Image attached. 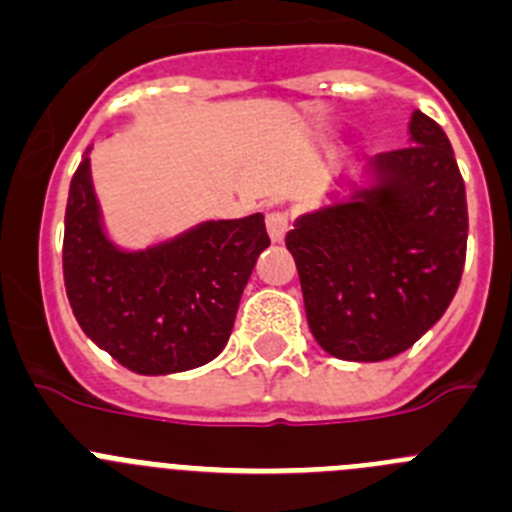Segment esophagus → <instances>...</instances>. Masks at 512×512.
I'll return each mask as SVG.
<instances>
[{"label":"esophagus","mask_w":512,"mask_h":512,"mask_svg":"<svg viewBox=\"0 0 512 512\" xmlns=\"http://www.w3.org/2000/svg\"><path fill=\"white\" fill-rule=\"evenodd\" d=\"M265 224L270 239H273V242H283L285 234H288L290 229V216L285 214V211H270V214L265 216Z\"/></svg>","instance_id":"esophagus-1"}]
</instances>
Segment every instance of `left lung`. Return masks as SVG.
<instances>
[{
  "label": "left lung",
  "mask_w": 512,
  "mask_h": 512,
  "mask_svg": "<svg viewBox=\"0 0 512 512\" xmlns=\"http://www.w3.org/2000/svg\"><path fill=\"white\" fill-rule=\"evenodd\" d=\"M372 160L377 186L303 214L285 237L311 334L331 357L382 362L444 316L467 257V193L449 137L423 112Z\"/></svg>",
  "instance_id": "left-lung-1"
}]
</instances>
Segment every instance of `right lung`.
Here are the masks:
<instances>
[{"label": "right lung", "instance_id": "right-lung-1", "mask_svg": "<svg viewBox=\"0 0 512 512\" xmlns=\"http://www.w3.org/2000/svg\"><path fill=\"white\" fill-rule=\"evenodd\" d=\"M262 214L206 222L168 245L119 252L104 237L89 158L73 173L63 280L78 326L137 375H173L222 352L257 257Z\"/></svg>", "mask_w": 512, "mask_h": 512}]
</instances>
